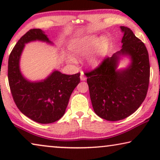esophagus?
I'll list each match as a JSON object with an SVG mask.
<instances>
[{"label":"esophagus","instance_id":"34e87169","mask_svg":"<svg viewBox=\"0 0 160 160\" xmlns=\"http://www.w3.org/2000/svg\"><path fill=\"white\" fill-rule=\"evenodd\" d=\"M86 78H87V77H86V76L84 75V72H81V74H80V79L82 80V81H84V80H86Z\"/></svg>","mask_w":160,"mask_h":160}]
</instances>
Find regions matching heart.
I'll use <instances>...</instances> for the list:
<instances>
[{"mask_svg": "<svg viewBox=\"0 0 160 160\" xmlns=\"http://www.w3.org/2000/svg\"><path fill=\"white\" fill-rule=\"evenodd\" d=\"M99 42H98V41ZM97 48L93 52L92 54L89 57L87 60V64L91 67H96L101 62L104 58V54L108 52L109 43L106 38H102L99 41V38L95 36L87 37V38H82L79 40L74 41L71 44L70 50L74 58H82L88 56L92 53L93 49L97 46ZM73 57H69L68 61L71 62H74L76 61Z\"/></svg>", "mask_w": 160, "mask_h": 160, "instance_id": "b5f03b06", "label": "heart"}]
</instances>
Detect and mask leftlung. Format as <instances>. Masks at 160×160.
<instances>
[{"instance_id":"8db88e82","label":"left lung","mask_w":160,"mask_h":160,"mask_svg":"<svg viewBox=\"0 0 160 160\" xmlns=\"http://www.w3.org/2000/svg\"><path fill=\"white\" fill-rule=\"evenodd\" d=\"M122 49L106 58L99 67L86 73L94 111L108 121H119L132 114L145 100L149 84L148 53L144 43L130 28L121 26ZM122 56L131 62L118 69Z\"/></svg>"}]
</instances>
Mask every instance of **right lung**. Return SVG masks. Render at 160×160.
Instances as JSON below:
<instances>
[{"label": "right lung", "instance_id": "1", "mask_svg": "<svg viewBox=\"0 0 160 160\" xmlns=\"http://www.w3.org/2000/svg\"><path fill=\"white\" fill-rule=\"evenodd\" d=\"M36 41L53 44L42 30L31 29L26 32L9 55L8 83L19 111L34 122L49 124L64 115L70 97L80 82V73L65 75L54 70L43 80L27 79L20 71L19 61L26 43Z\"/></svg>", "mask_w": 160, "mask_h": 160}]
</instances>
